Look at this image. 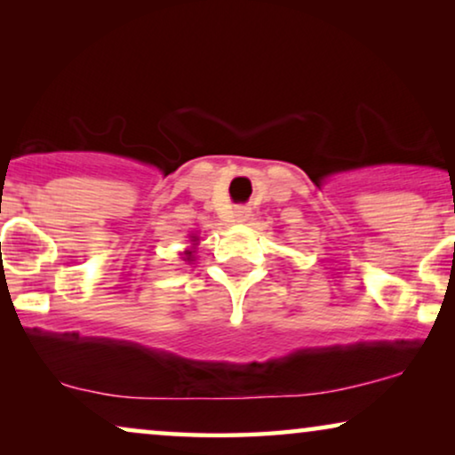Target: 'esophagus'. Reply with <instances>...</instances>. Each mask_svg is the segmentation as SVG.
<instances>
[{"mask_svg": "<svg viewBox=\"0 0 455 455\" xmlns=\"http://www.w3.org/2000/svg\"><path fill=\"white\" fill-rule=\"evenodd\" d=\"M234 217H235V221H238V223H244V221H248V217H251V209H248V207H235Z\"/></svg>", "mask_w": 455, "mask_h": 455, "instance_id": "34e87169", "label": "esophagus"}]
</instances>
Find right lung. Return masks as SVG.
<instances>
[{
  "instance_id": "obj_1",
  "label": "right lung",
  "mask_w": 455,
  "mask_h": 455,
  "mask_svg": "<svg viewBox=\"0 0 455 455\" xmlns=\"http://www.w3.org/2000/svg\"><path fill=\"white\" fill-rule=\"evenodd\" d=\"M190 238H192V242H196V240H198L196 235H190ZM192 259H195V257H192V251H184V260H188V263H190Z\"/></svg>"
}]
</instances>
